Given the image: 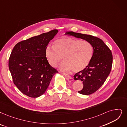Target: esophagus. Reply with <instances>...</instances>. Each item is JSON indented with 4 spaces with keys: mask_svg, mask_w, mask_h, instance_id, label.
Instances as JSON below:
<instances>
[{
    "mask_svg": "<svg viewBox=\"0 0 127 127\" xmlns=\"http://www.w3.org/2000/svg\"><path fill=\"white\" fill-rule=\"evenodd\" d=\"M63 73V74H64V76H65V77H67L69 79H71V78H72L71 76H70V75H68V74H66V73Z\"/></svg>",
    "mask_w": 127,
    "mask_h": 127,
    "instance_id": "obj_1",
    "label": "esophagus"
}]
</instances>
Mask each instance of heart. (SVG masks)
Returning a JSON list of instances; mask_svg holds the SVG:
<instances>
[{
	"label": "heart",
	"mask_w": 127,
	"mask_h": 127,
	"mask_svg": "<svg viewBox=\"0 0 127 127\" xmlns=\"http://www.w3.org/2000/svg\"><path fill=\"white\" fill-rule=\"evenodd\" d=\"M93 47L87 40L71 37L59 38L54 46H48L45 49V57L52 67L57 66L62 59L60 69L64 71L72 70L78 72L87 67L92 59Z\"/></svg>",
	"instance_id": "b5f03b06"
}]
</instances>
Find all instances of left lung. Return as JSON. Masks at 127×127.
<instances>
[{"label": "left lung", "instance_id": "obj_1", "mask_svg": "<svg viewBox=\"0 0 127 127\" xmlns=\"http://www.w3.org/2000/svg\"><path fill=\"white\" fill-rule=\"evenodd\" d=\"M65 35L84 39L92 45L93 55L90 64L73 77L75 80L83 82V89L78 93L83 95L92 94L102 87L110 72L113 64L111 50L102 39L92 35L72 31L67 32Z\"/></svg>", "mask_w": 127, "mask_h": 127}]
</instances>
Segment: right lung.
I'll return each mask as SVG.
<instances>
[{"label":"right lung","mask_w":127,"mask_h":127,"mask_svg":"<svg viewBox=\"0 0 127 127\" xmlns=\"http://www.w3.org/2000/svg\"><path fill=\"white\" fill-rule=\"evenodd\" d=\"M58 32L53 30L22 40L15 45L9 59V69L14 84L30 97L43 95L58 71L49 64L45 49Z\"/></svg>","instance_id":"add662e5"}]
</instances>
